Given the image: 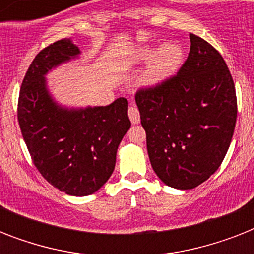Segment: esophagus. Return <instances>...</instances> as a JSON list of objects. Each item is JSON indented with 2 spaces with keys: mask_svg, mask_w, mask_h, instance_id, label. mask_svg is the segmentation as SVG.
I'll return each mask as SVG.
<instances>
[{
  "mask_svg": "<svg viewBox=\"0 0 254 254\" xmlns=\"http://www.w3.org/2000/svg\"><path fill=\"white\" fill-rule=\"evenodd\" d=\"M127 113H129V119H130L131 124H139V121H141V119H139V112L134 104H131L130 107H129V112Z\"/></svg>",
  "mask_w": 254,
  "mask_h": 254,
  "instance_id": "obj_1",
  "label": "esophagus"
}]
</instances>
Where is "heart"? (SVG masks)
Wrapping results in <instances>:
<instances>
[{
	"instance_id": "b5f03b06",
	"label": "heart",
	"mask_w": 254,
	"mask_h": 254,
	"mask_svg": "<svg viewBox=\"0 0 254 254\" xmlns=\"http://www.w3.org/2000/svg\"><path fill=\"white\" fill-rule=\"evenodd\" d=\"M185 53L177 43L153 45L139 47L131 54L130 64H149L139 77V84L145 88H154L175 75L183 64Z\"/></svg>"
}]
</instances>
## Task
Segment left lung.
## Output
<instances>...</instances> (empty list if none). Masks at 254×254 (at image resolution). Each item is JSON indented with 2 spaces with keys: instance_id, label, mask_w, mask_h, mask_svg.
<instances>
[{
  "instance_id": "left-lung-1",
  "label": "left lung",
  "mask_w": 254,
  "mask_h": 254,
  "mask_svg": "<svg viewBox=\"0 0 254 254\" xmlns=\"http://www.w3.org/2000/svg\"><path fill=\"white\" fill-rule=\"evenodd\" d=\"M190 41L177 75L135 95L153 170L178 190L195 189L219 169L237 117L235 84L223 57L195 34Z\"/></svg>"
}]
</instances>
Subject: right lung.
Returning a JSON list of instances; mask_svg holds the SVG:
<instances>
[{"label": "right lung", "instance_id": "obj_1", "mask_svg": "<svg viewBox=\"0 0 254 254\" xmlns=\"http://www.w3.org/2000/svg\"><path fill=\"white\" fill-rule=\"evenodd\" d=\"M80 54L67 38L42 50L18 100V123L34 165L50 185L72 196L91 195L107 183L130 127L124 97L105 107L68 108L50 93L46 75Z\"/></svg>", "mask_w": 254, "mask_h": 254}]
</instances>
